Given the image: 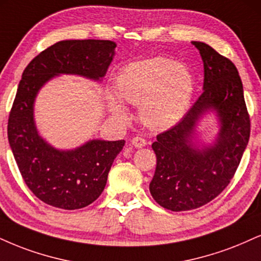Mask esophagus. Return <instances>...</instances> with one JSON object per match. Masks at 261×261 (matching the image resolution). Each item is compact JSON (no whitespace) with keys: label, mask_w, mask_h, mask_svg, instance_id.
I'll return each instance as SVG.
<instances>
[{"label":"esophagus","mask_w":261,"mask_h":261,"mask_svg":"<svg viewBox=\"0 0 261 261\" xmlns=\"http://www.w3.org/2000/svg\"><path fill=\"white\" fill-rule=\"evenodd\" d=\"M131 143H133L135 147H137V148H142V147H144L147 144V141L141 136H135L133 141H131Z\"/></svg>","instance_id":"34e87169"}]
</instances>
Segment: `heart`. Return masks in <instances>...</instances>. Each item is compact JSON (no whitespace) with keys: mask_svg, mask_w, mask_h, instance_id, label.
I'll return each mask as SVG.
<instances>
[{"mask_svg":"<svg viewBox=\"0 0 261 261\" xmlns=\"http://www.w3.org/2000/svg\"><path fill=\"white\" fill-rule=\"evenodd\" d=\"M118 95L131 105L141 106V117L148 126L164 130L180 120L193 95V76L186 65L166 58L131 63L120 71ZM118 117L127 118L124 107L112 99Z\"/></svg>","mask_w":261,"mask_h":261,"instance_id":"heart-1","label":"heart"}]
</instances>
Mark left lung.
Here are the masks:
<instances>
[{
  "instance_id": "left-lung-1",
  "label": "left lung",
  "mask_w": 261,
  "mask_h": 261,
  "mask_svg": "<svg viewBox=\"0 0 261 261\" xmlns=\"http://www.w3.org/2000/svg\"><path fill=\"white\" fill-rule=\"evenodd\" d=\"M204 63L203 93L182 120L156 136L152 197L163 208L187 212L205 205L228 186L250 136V118L236 65L204 42L193 41ZM214 108L222 121L214 146L202 151L189 142L195 121Z\"/></svg>"
}]
</instances>
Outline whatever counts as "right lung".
<instances>
[{
  "mask_svg": "<svg viewBox=\"0 0 261 261\" xmlns=\"http://www.w3.org/2000/svg\"><path fill=\"white\" fill-rule=\"evenodd\" d=\"M115 47L109 40L59 41L37 55L23 71L9 112L8 141L27 186L55 208L75 210L95 202L125 141L93 140L69 152L52 148L37 135L34 124L36 93L58 74L100 79L113 61Z\"/></svg>",
  "mask_w": 261,
  "mask_h": 261,
  "instance_id": "add662e5",
  "label": "right lung"
}]
</instances>
